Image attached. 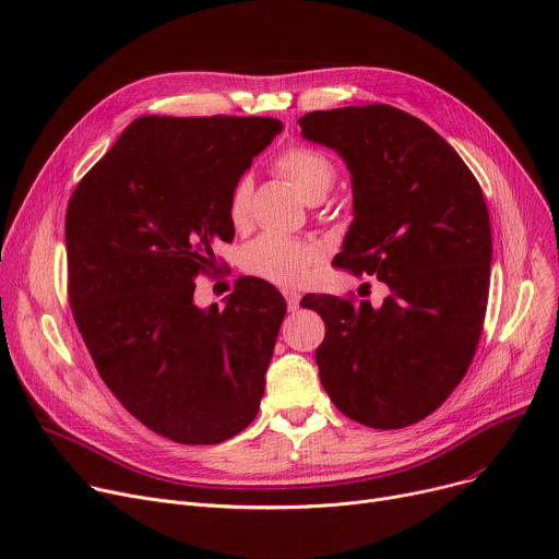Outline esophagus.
<instances>
[{
	"label": "esophagus",
	"mask_w": 559,
	"mask_h": 559,
	"mask_svg": "<svg viewBox=\"0 0 559 559\" xmlns=\"http://www.w3.org/2000/svg\"><path fill=\"white\" fill-rule=\"evenodd\" d=\"M283 297L287 301V310L289 312H297L299 310V301H301V295L297 289H283Z\"/></svg>",
	"instance_id": "obj_1"
}]
</instances>
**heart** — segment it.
Returning a JSON list of instances; mask_svg holds the SVG:
<instances>
[{"instance_id":"heart-1","label":"heart","mask_w":559,"mask_h":559,"mask_svg":"<svg viewBox=\"0 0 559 559\" xmlns=\"http://www.w3.org/2000/svg\"><path fill=\"white\" fill-rule=\"evenodd\" d=\"M274 169L285 176L310 203L324 199L337 179L335 160L326 152L314 150V146H289V150L276 156ZM251 192L253 183L249 176H240L233 183L226 199V215L230 226L245 228L249 224ZM317 258L319 251L310 242L287 238V235L278 233H264L245 249L242 264L251 276L276 285H297L306 278Z\"/></svg>"}]
</instances>
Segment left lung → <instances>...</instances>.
<instances>
[{
	"label": "left lung",
	"instance_id": "1",
	"mask_svg": "<svg viewBox=\"0 0 559 559\" xmlns=\"http://www.w3.org/2000/svg\"><path fill=\"white\" fill-rule=\"evenodd\" d=\"M299 124L354 179L356 217L337 267L390 287L380 308L301 301L326 324L314 350L321 385L362 426H413L460 385L483 333L491 226L480 183L442 135L388 104L314 110Z\"/></svg>",
	"mask_w": 559,
	"mask_h": 559
}]
</instances>
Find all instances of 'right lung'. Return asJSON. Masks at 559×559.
<instances>
[{
	"instance_id": "add662e5",
	"label": "right lung",
	"mask_w": 559,
	"mask_h": 559,
	"mask_svg": "<svg viewBox=\"0 0 559 559\" xmlns=\"http://www.w3.org/2000/svg\"><path fill=\"white\" fill-rule=\"evenodd\" d=\"M283 124L274 117H156L129 124L74 188L68 297L108 390L176 444H219L258 415L285 299L240 278L199 310L194 278L233 240V183Z\"/></svg>"
}]
</instances>
